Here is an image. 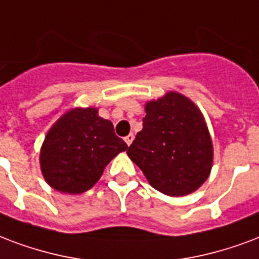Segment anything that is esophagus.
Returning <instances> with one entry per match:
<instances>
[{
	"mask_svg": "<svg viewBox=\"0 0 259 259\" xmlns=\"http://www.w3.org/2000/svg\"><path fill=\"white\" fill-rule=\"evenodd\" d=\"M133 140H134V136H133V134H129L127 137H125V143L127 144V145H130V144L133 143Z\"/></svg>",
	"mask_w": 259,
	"mask_h": 259,
	"instance_id": "34e87169",
	"label": "esophagus"
}]
</instances>
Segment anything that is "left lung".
<instances>
[{
	"instance_id": "1",
	"label": "left lung",
	"mask_w": 259,
	"mask_h": 259,
	"mask_svg": "<svg viewBox=\"0 0 259 259\" xmlns=\"http://www.w3.org/2000/svg\"><path fill=\"white\" fill-rule=\"evenodd\" d=\"M143 130L127 149L153 189L183 197L210 175L213 144L202 112L185 95L169 91L145 103Z\"/></svg>"
}]
</instances>
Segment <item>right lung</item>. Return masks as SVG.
Instances as JSON below:
<instances>
[{"label":"right lung","mask_w":259,"mask_h":259,"mask_svg":"<svg viewBox=\"0 0 259 259\" xmlns=\"http://www.w3.org/2000/svg\"><path fill=\"white\" fill-rule=\"evenodd\" d=\"M127 145L96 107H74L55 121L40 148V169L53 189L81 194L98 182L106 165Z\"/></svg>","instance_id":"1"}]
</instances>
